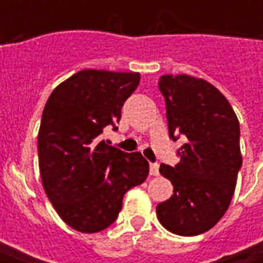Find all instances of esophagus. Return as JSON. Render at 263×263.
Returning <instances> with one entry per match:
<instances>
[{"label": "esophagus", "mask_w": 263, "mask_h": 263, "mask_svg": "<svg viewBox=\"0 0 263 263\" xmlns=\"http://www.w3.org/2000/svg\"><path fill=\"white\" fill-rule=\"evenodd\" d=\"M149 172H151L152 176H158V175H159V165H158V163H151V169H149Z\"/></svg>", "instance_id": "1"}]
</instances>
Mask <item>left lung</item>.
I'll list each match as a JSON object with an SVG mask.
<instances>
[{
    "mask_svg": "<svg viewBox=\"0 0 263 263\" xmlns=\"http://www.w3.org/2000/svg\"><path fill=\"white\" fill-rule=\"evenodd\" d=\"M169 137L184 143L175 166L162 163L160 175L173 184L156 214L167 231L194 237L209 231L226 214L242 165L239 122L231 104L213 84L187 74L159 79Z\"/></svg>",
    "mask_w": 263,
    "mask_h": 263,
    "instance_id": "8db88e82",
    "label": "left lung"
}]
</instances>
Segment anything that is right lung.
Instances as JSON below:
<instances>
[{"label": "right lung", "mask_w": 263, "mask_h": 263, "mask_svg": "<svg viewBox=\"0 0 263 263\" xmlns=\"http://www.w3.org/2000/svg\"><path fill=\"white\" fill-rule=\"evenodd\" d=\"M139 80V73L81 70L54 88L43 108L37 135L43 189L76 231L108 228L124 194L148 177L149 163L139 152L100 141L105 126L118 129L121 108Z\"/></svg>", "instance_id": "obj_1"}]
</instances>
